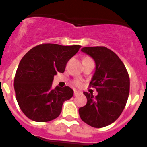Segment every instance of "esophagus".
Segmentation results:
<instances>
[{"label": "esophagus", "instance_id": "esophagus-1", "mask_svg": "<svg viewBox=\"0 0 147 147\" xmlns=\"http://www.w3.org/2000/svg\"><path fill=\"white\" fill-rule=\"evenodd\" d=\"M79 94H81V92H80V91H78L76 90H74V95L77 96L79 95Z\"/></svg>", "mask_w": 147, "mask_h": 147}]
</instances>
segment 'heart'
Here are the masks:
<instances>
[{
	"label": "heart",
	"instance_id": "1",
	"mask_svg": "<svg viewBox=\"0 0 147 147\" xmlns=\"http://www.w3.org/2000/svg\"><path fill=\"white\" fill-rule=\"evenodd\" d=\"M88 58H90V57H86L85 59H88ZM73 84L75 85V86H82V84H83V83H82V80L77 79V80H74Z\"/></svg>",
	"mask_w": 147,
	"mask_h": 147
}]
</instances>
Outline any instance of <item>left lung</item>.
<instances>
[{
  "label": "left lung",
  "instance_id": "1",
  "mask_svg": "<svg viewBox=\"0 0 147 147\" xmlns=\"http://www.w3.org/2000/svg\"><path fill=\"white\" fill-rule=\"evenodd\" d=\"M82 51L95 61L96 70L89 86L98 95L84 92L86 105L79 109L80 118L93 127H104L118 119L127 102L130 78L124 64L114 52L105 46L84 47Z\"/></svg>",
  "mask_w": 147,
  "mask_h": 147
}]
</instances>
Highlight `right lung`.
<instances>
[{
    "label": "right lung",
    "instance_id": "add662e5",
    "mask_svg": "<svg viewBox=\"0 0 147 147\" xmlns=\"http://www.w3.org/2000/svg\"><path fill=\"white\" fill-rule=\"evenodd\" d=\"M80 45L43 43L30 49L21 59L14 78L18 105L29 119L48 122L59 117L64 101L73 96L69 86L52 88L54 75L63 73L67 61Z\"/></svg>",
    "mask_w": 147,
    "mask_h": 147
}]
</instances>
